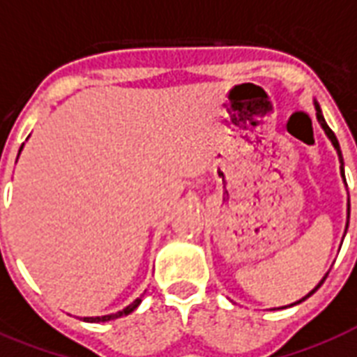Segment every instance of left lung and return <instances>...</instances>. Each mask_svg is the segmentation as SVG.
Masks as SVG:
<instances>
[{
    "label": "left lung",
    "instance_id": "obj_1",
    "mask_svg": "<svg viewBox=\"0 0 357 357\" xmlns=\"http://www.w3.org/2000/svg\"><path fill=\"white\" fill-rule=\"evenodd\" d=\"M314 109H317V119H319L320 126H322V130H324V132H326V135H328V139L331 141V145H333V147H335V151H337V156H339V162H341V176H342V181H344V184H347V178H344V164H342V154H341V147H339V141H337L335 134H333V132H331V128H330V126H328V124H326V121H324V115H322V112H320V106H319V104H317V102H314ZM348 218H350V201H348ZM347 229H348V222H347ZM326 278H328V273H326L324 278H322V281H320V283L317 284V287H314L313 291L309 292L307 296H303L302 300H298V302L291 303V305H289V307H292V305H296V303H302L303 300H307V298L311 296V294H314V292H317V291H319V289H320V284L324 283V281H326Z\"/></svg>",
    "mask_w": 357,
    "mask_h": 357
}]
</instances>
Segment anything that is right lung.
<instances>
[{
	"mask_svg": "<svg viewBox=\"0 0 357 357\" xmlns=\"http://www.w3.org/2000/svg\"><path fill=\"white\" fill-rule=\"evenodd\" d=\"M22 151V147H20ZM141 303V298H137L135 302H132L128 307H124L123 311H117V313H112V314H104V317H84L85 322H107V320H115V319H121V317H126L130 314L134 309H137V305Z\"/></svg>",
	"mask_w": 357,
	"mask_h": 357,
	"instance_id": "obj_1",
	"label": "right lung"
}]
</instances>
